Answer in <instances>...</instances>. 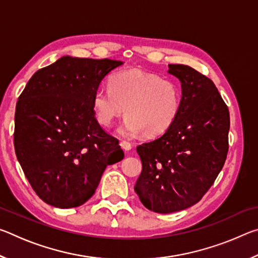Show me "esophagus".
<instances>
[{
    "label": "esophagus",
    "instance_id": "esophagus-1",
    "mask_svg": "<svg viewBox=\"0 0 258 258\" xmlns=\"http://www.w3.org/2000/svg\"><path fill=\"white\" fill-rule=\"evenodd\" d=\"M119 145L121 147V149L125 151H130L131 149H132V145H131V143L127 141H120Z\"/></svg>",
    "mask_w": 258,
    "mask_h": 258
}]
</instances>
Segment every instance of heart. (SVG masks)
Wrapping results in <instances>:
<instances>
[{
  "instance_id": "b5f03b06",
  "label": "heart",
  "mask_w": 258,
  "mask_h": 258,
  "mask_svg": "<svg viewBox=\"0 0 258 258\" xmlns=\"http://www.w3.org/2000/svg\"><path fill=\"white\" fill-rule=\"evenodd\" d=\"M109 86L95 91L94 113L99 123L108 127L125 112L127 117L118 128L121 137L132 138L142 132L146 137H158L180 113L181 86L169 78L128 69L115 74Z\"/></svg>"
}]
</instances>
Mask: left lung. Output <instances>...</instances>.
Here are the masks:
<instances>
[{"label":"left lung","mask_w":258,"mask_h":258,"mask_svg":"<svg viewBox=\"0 0 258 258\" xmlns=\"http://www.w3.org/2000/svg\"><path fill=\"white\" fill-rule=\"evenodd\" d=\"M181 82V110L158 138L137 148L142 161L134 190L152 212L167 214L197 204L223 168L230 113L216 86L185 64H168Z\"/></svg>","instance_id":"8db88e82"}]
</instances>
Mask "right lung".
<instances>
[{
    "mask_svg": "<svg viewBox=\"0 0 258 258\" xmlns=\"http://www.w3.org/2000/svg\"><path fill=\"white\" fill-rule=\"evenodd\" d=\"M123 63L61 56L35 73L20 94L16 155L34 191L51 206L86 203L107 166L124 158L118 140L104 132L93 110L95 91Z\"/></svg>",
    "mask_w": 258,
    "mask_h": 258,
    "instance_id": "right-lung-1",
    "label": "right lung"
}]
</instances>
